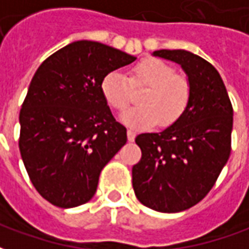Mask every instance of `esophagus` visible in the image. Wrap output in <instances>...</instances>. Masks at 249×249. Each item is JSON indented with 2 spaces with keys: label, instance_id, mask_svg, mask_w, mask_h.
<instances>
[{
  "label": "esophagus",
  "instance_id": "esophagus-1",
  "mask_svg": "<svg viewBox=\"0 0 249 249\" xmlns=\"http://www.w3.org/2000/svg\"><path fill=\"white\" fill-rule=\"evenodd\" d=\"M126 135H128V141H135L136 139V132L135 130H132V129H128V132H126Z\"/></svg>",
  "mask_w": 249,
  "mask_h": 249
}]
</instances>
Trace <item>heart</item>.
<instances>
[{
	"label": "heart",
	"instance_id": "1",
	"mask_svg": "<svg viewBox=\"0 0 249 249\" xmlns=\"http://www.w3.org/2000/svg\"><path fill=\"white\" fill-rule=\"evenodd\" d=\"M144 85L140 107L125 110L120 120L132 128L173 124L185 112L191 98V85L184 76L159 58H145L133 66L129 77L119 71H109L101 81V93L109 107L123 110L132 97V87Z\"/></svg>",
	"mask_w": 249,
	"mask_h": 249
}]
</instances>
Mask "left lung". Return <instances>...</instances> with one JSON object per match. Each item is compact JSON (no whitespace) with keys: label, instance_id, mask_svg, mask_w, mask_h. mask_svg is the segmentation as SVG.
<instances>
[{"label":"left lung","instance_id":"1","mask_svg":"<svg viewBox=\"0 0 249 249\" xmlns=\"http://www.w3.org/2000/svg\"><path fill=\"white\" fill-rule=\"evenodd\" d=\"M152 56L181 66L191 98L172 125L136 137L142 156L132 168V184L141 204L176 213L203 200L228 161L233 109L219 71L204 58L181 49Z\"/></svg>","mask_w":249,"mask_h":249}]
</instances>
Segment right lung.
<instances>
[{
	"mask_svg": "<svg viewBox=\"0 0 249 249\" xmlns=\"http://www.w3.org/2000/svg\"><path fill=\"white\" fill-rule=\"evenodd\" d=\"M136 57L96 41H74L42 62L19 112V152L41 196L73 208L94 196L103 168L125 145L126 129L101 93L109 71Z\"/></svg>",
	"mask_w": 249,
	"mask_h": 249,
	"instance_id": "add662e5",
	"label": "right lung"
}]
</instances>
